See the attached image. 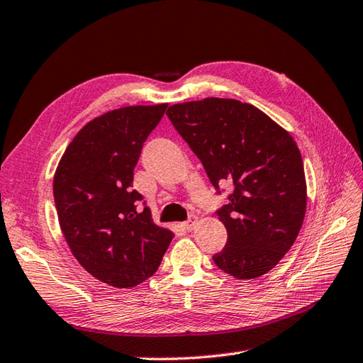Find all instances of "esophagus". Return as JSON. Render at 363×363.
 Masks as SVG:
<instances>
[{"instance_id": "esophagus-1", "label": "esophagus", "mask_w": 363, "mask_h": 363, "mask_svg": "<svg viewBox=\"0 0 363 363\" xmlns=\"http://www.w3.org/2000/svg\"><path fill=\"white\" fill-rule=\"evenodd\" d=\"M196 221H198V216H195V215H191L187 221L184 223V229L185 230H193V227H195V224H196Z\"/></svg>"}]
</instances>
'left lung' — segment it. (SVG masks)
Masks as SVG:
<instances>
[{
    "mask_svg": "<svg viewBox=\"0 0 363 363\" xmlns=\"http://www.w3.org/2000/svg\"><path fill=\"white\" fill-rule=\"evenodd\" d=\"M167 114L218 193L233 185L229 202L216 210L227 242L215 264L240 280L264 275L292 247L306 212L296 140L258 108L233 99L176 104Z\"/></svg>",
    "mask_w": 363,
    "mask_h": 363,
    "instance_id": "8db88e82",
    "label": "left lung"
}]
</instances>
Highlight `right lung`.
Here are the masks:
<instances>
[{"label":"right lung","mask_w":363,"mask_h":363,"mask_svg":"<svg viewBox=\"0 0 363 363\" xmlns=\"http://www.w3.org/2000/svg\"><path fill=\"white\" fill-rule=\"evenodd\" d=\"M168 104L123 106L88 122L54 176L58 223L72 255L97 280L133 288L153 275L173 232L151 220L133 176Z\"/></svg>","instance_id":"obj_1"}]
</instances>
